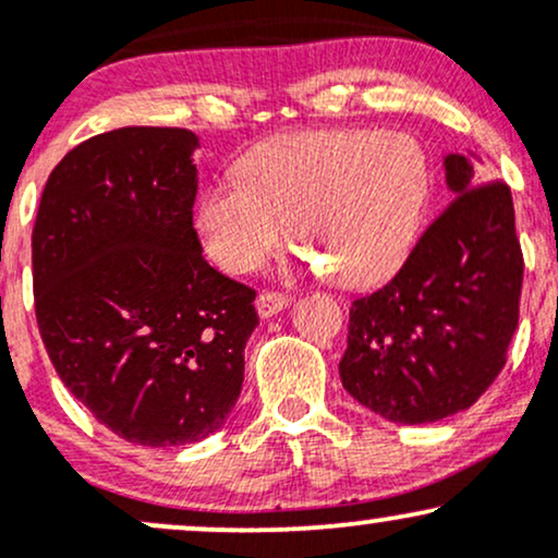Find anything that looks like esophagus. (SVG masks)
<instances>
[{
	"instance_id": "1",
	"label": "esophagus",
	"mask_w": 558,
	"mask_h": 558,
	"mask_svg": "<svg viewBox=\"0 0 558 558\" xmlns=\"http://www.w3.org/2000/svg\"><path fill=\"white\" fill-rule=\"evenodd\" d=\"M288 304H291V296H286V293L262 291L259 296H257L259 317H275V315H278V312H283Z\"/></svg>"
}]
</instances>
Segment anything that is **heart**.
Here are the masks:
<instances>
[{"label":"heart","mask_w":558,"mask_h":558,"mask_svg":"<svg viewBox=\"0 0 558 558\" xmlns=\"http://www.w3.org/2000/svg\"><path fill=\"white\" fill-rule=\"evenodd\" d=\"M425 194V157L412 138L304 131L248 151L241 181L209 185L194 226L204 252L235 275L265 265L293 226L315 270L369 288L407 257Z\"/></svg>","instance_id":"b5f03b06"}]
</instances>
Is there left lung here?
Returning a JSON list of instances; mask_svg holds the SVG:
<instances>
[{
    "label": "left lung",
    "instance_id": "obj_1",
    "mask_svg": "<svg viewBox=\"0 0 558 558\" xmlns=\"http://www.w3.org/2000/svg\"><path fill=\"white\" fill-rule=\"evenodd\" d=\"M477 162L472 151L444 157L451 204L401 270L351 304L341 383L399 425L470 409L504 369L520 319L514 202L506 183H483Z\"/></svg>",
    "mask_w": 558,
    "mask_h": 558
}]
</instances>
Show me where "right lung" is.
<instances>
[{
	"label": "right lung",
	"mask_w": 558,
	"mask_h": 558,
	"mask_svg": "<svg viewBox=\"0 0 558 558\" xmlns=\"http://www.w3.org/2000/svg\"><path fill=\"white\" fill-rule=\"evenodd\" d=\"M196 133L133 125L62 157L34 226L44 345L70 393L138 446L196 444L241 396L252 288L194 230Z\"/></svg>",
	"instance_id": "1"
}]
</instances>
